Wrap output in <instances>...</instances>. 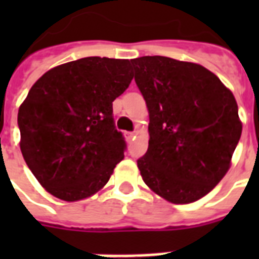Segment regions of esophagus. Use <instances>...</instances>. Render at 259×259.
I'll use <instances>...</instances> for the list:
<instances>
[{
  "label": "esophagus",
  "mask_w": 259,
  "mask_h": 259,
  "mask_svg": "<svg viewBox=\"0 0 259 259\" xmlns=\"http://www.w3.org/2000/svg\"><path fill=\"white\" fill-rule=\"evenodd\" d=\"M125 136H126V138H127V140H132V138L134 137V132H126Z\"/></svg>",
  "instance_id": "34e87169"
}]
</instances>
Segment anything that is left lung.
<instances>
[{"label": "left lung", "instance_id": "1", "mask_svg": "<svg viewBox=\"0 0 259 259\" xmlns=\"http://www.w3.org/2000/svg\"><path fill=\"white\" fill-rule=\"evenodd\" d=\"M132 64L149 110V146L137 160L142 179L170 203L199 200L230 168L242 134L237 101L195 63L142 56Z\"/></svg>", "mask_w": 259, "mask_h": 259}]
</instances>
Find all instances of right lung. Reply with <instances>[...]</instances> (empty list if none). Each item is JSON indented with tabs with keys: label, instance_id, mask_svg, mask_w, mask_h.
Returning a JSON list of instances; mask_svg holds the SVG:
<instances>
[{
	"label": "right lung",
	"instance_id": "add662e5",
	"mask_svg": "<svg viewBox=\"0 0 259 259\" xmlns=\"http://www.w3.org/2000/svg\"><path fill=\"white\" fill-rule=\"evenodd\" d=\"M133 79L129 60L83 58L50 70L20 106L21 153L54 196L76 201L98 192L123 158L113 102Z\"/></svg>",
	"mask_w": 259,
	"mask_h": 259
}]
</instances>
